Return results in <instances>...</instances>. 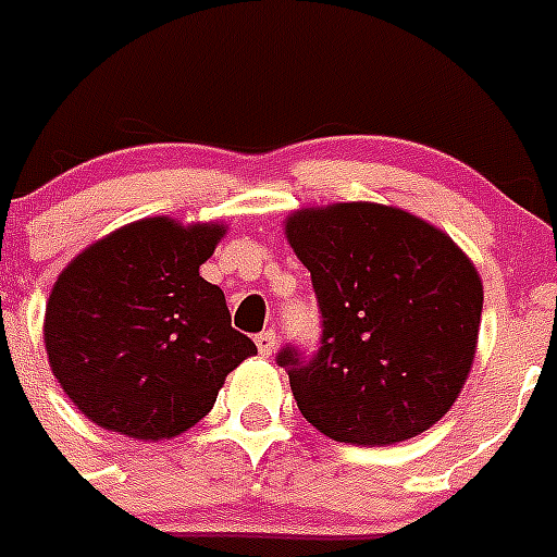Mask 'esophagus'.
Instances as JSON below:
<instances>
[{
	"instance_id": "obj_1",
	"label": "esophagus",
	"mask_w": 557,
	"mask_h": 557,
	"mask_svg": "<svg viewBox=\"0 0 557 557\" xmlns=\"http://www.w3.org/2000/svg\"><path fill=\"white\" fill-rule=\"evenodd\" d=\"M275 345H278V336H275V331H262V334L257 336V348L262 356H273Z\"/></svg>"
}]
</instances>
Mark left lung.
<instances>
[{"mask_svg": "<svg viewBox=\"0 0 557 557\" xmlns=\"http://www.w3.org/2000/svg\"><path fill=\"white\" fill-rule=\"evenodd\" d=\"M289 248L323 314L314 359L278 354L300 414L348 445H395L450 411L478 350L483 282L472 259L406 209H295Z\"/></svg>", "mask_w": 557, "mask_h": 557, "instance_id": "obj_1", "label": "left lung"}]
</instances>
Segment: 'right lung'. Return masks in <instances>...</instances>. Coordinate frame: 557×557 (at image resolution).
<instances>
[{
    "instance_id": "obj_1",
    "label": "right lung",
    "mask_w": 557,
    "mask_h": 557,
    "mask_svg": "<svg viewBox=\"0 0 557 557\" xmlns=\"http://www.w3.org/2000/svg\"><path fill=\"white\" fill-rule=\"evenodd\" d=\"M223 234V223L143 218L65 264L46 300V356L90 422L143 442L178 436L257 354L232 329L223 289L198 273Z\"/></svg>"
}]
</instances>
